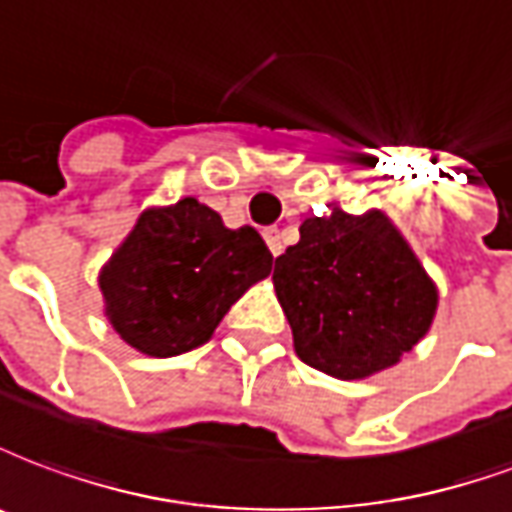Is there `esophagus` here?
<instances>
[{
  "instance_id": "obj_1",
  "label": "esophagus",
  "mask_w": 512,
  "mask_h": 512,
  "mask_svg": "<svg viewBox=\"0 0 512 512\" xmlns=\"http://www.w3.org/2000/svg\"><path fill=\"white\" fill-rule=\"evenodd\" d=\"M264 239H267V248L273 256H281V250H284V239H281V231L275 226L264 228Z\"/></svg>"
}]
</instances>
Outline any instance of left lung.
Returning <instances> with one entry per match:
<instances>
[{
  "instance_id": "obj_1",
  "label": "left lung",
  "mask_w": 512,
  "mask_h": 512,
  "mask_svg": "<svg viewBox=\"0 0 512 512\" xmlns=\"http://www.w3.org/2000/svg\"><path fill=\"white\" fill-rule=\"evenodd\" d=\"M273 284L295 353L339 380L378 375L430 331L438 289L380 209L308 217L275 259Z\"/></svg>"
}]
</instances>
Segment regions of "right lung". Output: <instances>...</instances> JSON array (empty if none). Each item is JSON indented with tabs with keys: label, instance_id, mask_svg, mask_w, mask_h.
Wrapping results in <instances>:
<instances>
[{
	"label": "right lung",
	"instance_id": "add662e5",
	"mask_svg": "<svg viewBox=\"0 0 512 512\" xmlns=\"http://www.w3.org/2000/svg\"><path fill=\"white\" fill-rule=\"evenodd\" d=\"M273 270L250 226L226 228L195 198L151 206L101 267L104 314L123 342L151 358L190 353L226 311Z\"/></svg>",
	"mask_w": 512,
	"mask_h": 512
}]
</instances>
